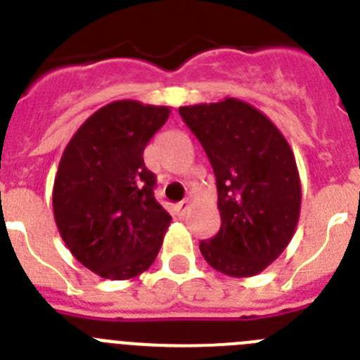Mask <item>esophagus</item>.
<instances>
[{"label": "esophagus", "mask_w": 360, "mask_h": 360, "mask_svg": "<svg viewBox=\"0 0 360 360\" xmlns=\"http://www.w3.org/2000/svg\"><path fill=\"white\" fill-rule=\"evenodd\" d=\"M189 207H191L189 200H184V202H180V203H176V205H174V211H176L178 216H184L187 211H189Z\"/></svg>", "instance_id": "1"}]
</instances>
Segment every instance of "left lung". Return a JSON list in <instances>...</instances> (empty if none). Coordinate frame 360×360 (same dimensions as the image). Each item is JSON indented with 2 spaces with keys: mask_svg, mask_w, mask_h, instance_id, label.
Masks as SVG:
<instances>
[{
  "mask_svg": "<svg viewBox=\"0 0 360 360\" xmlns=\"http://www.w3.org/2000/svg\"><path fill=\"white\" fill-rule=\"evenodd\" d=\"M207 155L221 227L200 252L214 270L250 278L287 249L301 211V180L290 144L265 113L225 97L178 108Z\"/></svg>",
  "mask_w": 360,
  "mask_h": 360,
  "instance_id": "obj_1",
  "label": "left lung"
}]
</instances>
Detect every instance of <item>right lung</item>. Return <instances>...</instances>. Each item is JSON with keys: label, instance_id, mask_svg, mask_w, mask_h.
Instances as JSON below:
<instances>
[{"label": "right lung", "instance_id": "1", "mask_svg": "<svg viewBox=\"0 0 360 360\" xmlns=\"http://www.w3.org/2000/svg\"><path fill=\"white\" fill-rule=\"evenodd\" d=\"M169 113L115 101L88 117L63 151L53 218L72 256L101 278H136L157 259L171 216L155 200L142 153Z\"/></svg>", "mask_w": 360, "mask_h": 360}]
</instances>
